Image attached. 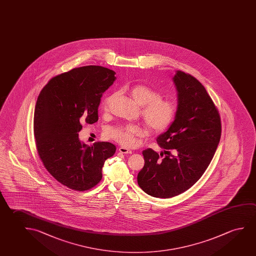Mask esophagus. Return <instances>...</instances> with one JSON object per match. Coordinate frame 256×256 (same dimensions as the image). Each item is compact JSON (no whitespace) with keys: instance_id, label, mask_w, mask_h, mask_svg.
<instances>
[{"instance_id":"obj_1","label":"esophagus","mask_w":256,"mask_h":256,"mask_svg":"<svg viewBox=\"0 0 256 256\" xmlns=\"http://www.w3.org/2000/svg\"><path fill=\"white\" fill-rule=\"evenodd\" d=\"M118 152H120V154H132V150H130L128 149V148H125V147H120V148H118Z\"/></svg>"}]
</instances>
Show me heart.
Segmentation results:
<instances>
[{
  "mask_svg": "<svg viewBox=\"0 0 256 256\" xmlns=\"http://www.w3.org/2000/svg\"><path fill=\"white\" fill-rule=\"evenodd\" d=\"M130 96L138 106H142L141 116L146 126L152 132H160L168 128L176 114L173 102L162 98V96L154 88L144 85H138L130 90ZM112 96L104 99L102 107L108 109ZM144 128L138 124L116 128L110 131V138L123 146L130 147L136 142V138L142 136Z\"/></svg>",
  "mask_w": 256,
  "mask_h": 256,
  "instance_id": "obj_1",
  "label": "heart"
}]
</instances>
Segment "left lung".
Instances as JSON below:
<instances>
[{"label": "left lung", "instance_id": "obj_1", "mask_svg": "<svg viewBox=\"0 0 256 256\" xmlns=\"http://www.w3.org/2000/svg\"><path fill=\"white\" fill-rule=\"evenodd\" d=\"M173 82L177 90L174 120L157 138L164 152L158 155L144 150V166L138 176L144 192L162 198L184 192L202 176L222 133L220 115L204 86L182 71L176 72Z\"/></svg>", "mask_w": 256, "mask_h": 256}]
</instances>
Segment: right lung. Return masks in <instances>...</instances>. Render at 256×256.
Listing matches in <instances>:
<instances>
[{
    "label": "right lung",
    "mask_w": 256,
    "mask_h": 256,
    "mask_svg": "<svg viewBox=\"0 0 256 256\" xmlns=\"http://www.w3.org/2000/svg\"><path fill=\"white\" fill-rule=\"evenodd\" d=\"M115 74L98 66L74 68L52 78L37 99L34 132L38 154L48 172L70 189L82 192L98 184L104 162L115 154L110 142L88 146L79 139L83 122L98 120L101 98Z\"/></svg>",
    "instance_id": "right-lung-1"
}]
</instances>
